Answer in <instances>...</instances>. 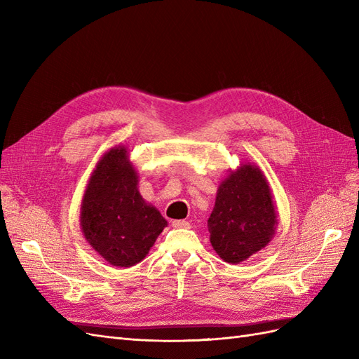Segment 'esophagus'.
<instances>
[{"label": "esophagus", "mask_w": 359, "mask_h": 359, "mask_svg": "<svg viewBox=\"0 0 359 359\" xmlns=\"http://www.w3.org/2000/svg\"><path fill=\"white\" fill-rule=\"evenodd\" d=\"M172 226L173 227H186V229H187V227H190V223L186 222V220H173Z\"/></svg>", "instance_id": "34e87169"}]
</instances>
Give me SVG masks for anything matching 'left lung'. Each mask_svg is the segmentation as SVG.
<instances>
[{
  "label": "left lung",
  "instance_id": "1",
  "mask_svg": "<svg viewBox=\"0 0 359 359\" xmlns=\"http://www.w3.org/2000/svg\"><path fill=\"white\" fill-rule=\"evenodd\" d=\"M277 224L273 191L260 168L241 163L229 170L217 190L208 219L215 253L227 264H241L271 243Z\"/></svg>",
  "mask_w": 359,
  "mask_h": 359
}]
</instances>
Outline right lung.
<instances>
[{
	"label": "right lung",
	"mask_w": 359,
	"mask_h": 359,
	"mask_svg": "<svg viewBox=\"0 0 359 359\" xmlns=\"http://www.w3.org/2000/svg\"><path fill=\"white\" fill-rule=\"evenodd\" d=\"M139 177L127 148L118 145L100 157L81 203V231L107 264L130 268L145 259L168 226L137 189Z\"/></svg>",
	"instance_id": "add662e5"
}]
</instances>
